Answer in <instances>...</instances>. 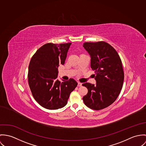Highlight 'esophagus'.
<instances>
[{"label": "esophagus", "instance_id": "esophagus-1", "mask_svg": "<svg viewBox=\"0 0 146 146\" xmlns=\"http://www.w3.org/2000/svg\"><path fill=\"white\" fill-rule=\"evenodd\" d=\"M78 87H81L82 86V83L80 82H78Z\"/></svg>", "mask_w": 146, "mask_h": 146}]
</instances>
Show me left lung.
I'll return each instance as SVG.
<instances>
[{
	"mask_svg": "<svg viewBox=\"0 0 146 146\" xmlns=\"http://www.w3.org/2000/svg\"><path fill=\"white\" fill-rule=\"evenodd\" d=\"M83 46L91 56L96 84L83 83L88 93L83 97L89 108L99 110L111 105L123 87L124 71L120 58L113 46L104 41L84 42Z\"/></svg>",
	"mask_w": 146,
	"mask_h": 146,
	"instance_id": "left-lung-1",
	"label": "left lung"
}]
</instances>
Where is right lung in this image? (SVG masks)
Wrapping results in <instances>:
<instances>
[{
	"mask_svg": "<svg viewBox=\"0 0 146 146\" xmlns=\"http://www.w3.org/2000/svg\"><path fill=\"white\" fill-rule=\"evenodd\" d=\"M72 43H48L33 55L29 66V84L35 100L43 108L56 110L65 106L78 83L73 78L61 82L58 67L65 63Z\"/></svg>",
	"mask_w": 146,
	"mask_h": 146,
	"instance_id": "right-lung-1",
	"label": "right lung"
}]
</instances>
